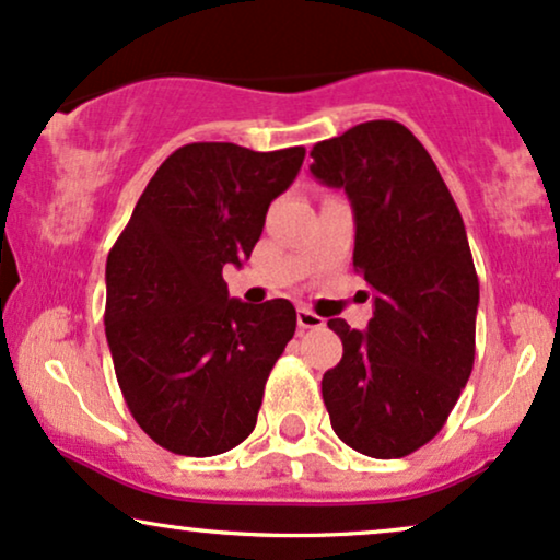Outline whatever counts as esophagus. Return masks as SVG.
Wrapping results in <instances>:
<instances>
[{"label":"esophagus","mask_w":560,"mask_h":560,"mask_svg":"<svg viewBox=\"0 0 560 560\" xmlns=\"http://www.w3.org/2000/svg\"><path fill=\"white\" fill-rule=\"evenodd\" d=\"M295 322H299L301 330H319V327H325V319L306 306H301L299 312H295Z\"/></svg>","instance_id":"34e87169"}]
</instances>
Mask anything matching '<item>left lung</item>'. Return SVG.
I'll return each mask as SVG.
<instances>
[{
	"mask_svg": "<svg viewBox=\"0 0 560 560\" xmlns=\"http://www.w3.org/2000/svg\"><path fill=\"white\" fill-rule=\"evenodd\" d=\"M312 156V175L351 199L353 267L374 288L366 332L327 322L343 359L322 377V398L346 445L404 458L443 430L475 366L479 280L462 212L396 120L353 125Z\"/></svg>",
	"mask_w": 560,
	"mask_h": 560,
	"instance_id": "left-lung-1",
	"label": "left lung"
}]
</instances>
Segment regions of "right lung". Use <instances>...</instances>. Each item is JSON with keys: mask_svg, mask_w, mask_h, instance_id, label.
Segmentation results:
<instances>
[{"mask_svg": "<svg viewBox=\"0 0 560 560\" xmlns=\"http://www.w3.org/2000/svg\"><path fill=\"white\" fill-rule=\"evenodd\" d=\"M304 154L217 141L175 149L107 256L104 330L117 383L138 427L177 456H217L254 432L295 308L230 299L222 267L252 256Z\"/></svg>", "mask_w": 560, "mask_h": 560, "instance_id": "right-lung-1", "label": "right lung"}]
</instances>
